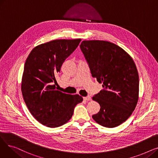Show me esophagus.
I'll return each instance as SVG.
<instances>
[{
  "label": "esophagus",
  "instance_id": "1",
  "mask_svg": "<svg viewBox=\"0 0 158 158\" xmlns=\"http://www.w3.org/2000/svg\"><path fill=\"white\" fill-rule=\"evenodd\" d=\"M83 98H84V100H85V101H88L92 100V98H91V97H90V96L85 97H83Z\"/></svg>",
  "mask_w": 158,
  "mask_h": 158
}]
</instances>
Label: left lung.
<instances>
[{
	"label": "left lung",
	"instance_id": "left-lung-1",
	"mask_svg": "<svg viewBox=\"0 0 158 158\" xmlns=\"http://www.w3.org/2000/svg\"><path fill=\"white\" fill-rule=\"evenodd\" d=\"M80 48L91 73L103 90L93 100L101 106L94 120L106 127H115L125 122L138 101L139 76L131 56L119 46L101 40L82 41Z\"/></svg>",
	"mask_w": 158,
	"mask_h": 158
}]
</instances>
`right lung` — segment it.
I'll list each match as a JSON object with an SVG mask.
<instances>
[{"mask_svg":"<svg viewBox=\"0 0 158 158\" xmlns=\"http://www.w3.org/2000/svg\"><path fill=\"white\" fill-rule=\"evenodd\" d=\"M81 41L56 40L41 44L32 50L25 63L23 100L33 117L47 127L63 126L72 118L74 107L83 100L79 95L66 94L56 88V76Z\"/></svg>","mask_w":158,"mask_h":158,"instance_id":"add662e5","label":"right lung"}]
</instances>
